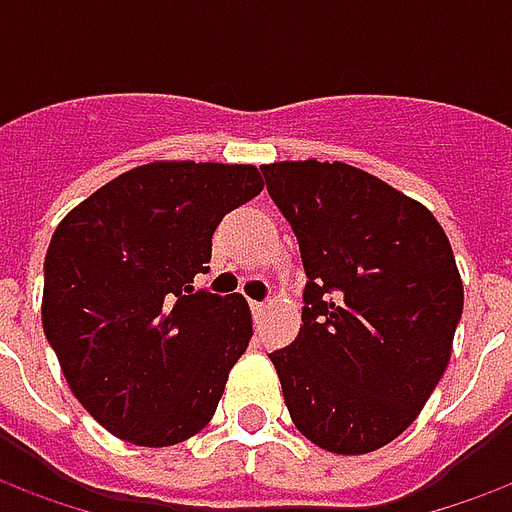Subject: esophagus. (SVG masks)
Wrapping results in <instances>:
<instances>
[{
  "label": "esophagus",
  "mask_w": 512,
  "mask_h": 512,
  "mask_svg": "<svg viewBox=\"0 0 512 512\" xmlns=\"http://www.w3.org/2000/svg\"><path fill=\"white\" fill-rule=\"evenodd\" d=\"M249 307H252L255 321H260V318H263V312H266V301H249Z\"/></svg>",
  "instance_id": "34e87169"
}]
</instances>
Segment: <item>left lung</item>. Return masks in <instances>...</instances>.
<instances>
[{"label": "left lung", "instance_id": "obj_1", "mask_svg": "<svg viewBox=\"0 0 512 512\" xmlns=\"http://www.w3.org/2000/svg\"><path fill=\"white\" fill-rule=\"evenodd\" d=\"M263 169L307 271L301 329L268 359L293 425L362 455L417 419L447 370L463 282L436 216L343 161Z\"/></svg>", "mask_w": 512, "mask_h": 512}]
</instances>
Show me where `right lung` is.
Returning <instances> with one entry per match:
<instances>
[{
  "mask_svg": "<svg viewBox=\"0 0 512 512\" xmlns=\"http://www.w3.org/2000/svg\"><path fill=\"white\" fill-rule=\"evenodd\" d=\"M263 191L252 164L153 161L76 205L51 235L43 332L109 433L169 447L211 422L252 340L244 296L194 290L224 213Z\"/></svg>",
  "mask_w": 512,
  "mask_h": 512,
  "instance_id": "obj_1",
  "label": "right lung"
}]
</instances>
